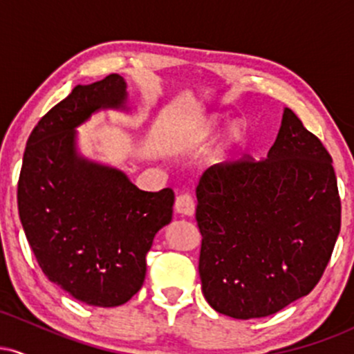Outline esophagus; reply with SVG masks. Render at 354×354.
<instances>
[{"mask_svg": "<svg viewBox=\"0 0 354 354\" xmlns=\"http://www.w3.org/2000/svg\"><path fill=\"white\" fill-rule=\"evenodd\" d=\"M174 211L183 216H193L194 213V200L189 193H183L174 201Z\"/></svg>", "mask_w": 354, "mask_h": 354, "instance_id": "esophagus-1", "label": "esophagus"}]
</instances>
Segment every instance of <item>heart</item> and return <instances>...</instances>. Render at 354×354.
Here are the masks:
<instances>
[{"mask_svg": "<svg viewBox=\"0 0 354 354\" xmlns=\"http://www.w3.org/2000/svg\"><path fill=\"white\" fill-rule=\"evenodd\" d=\"M218 124H219V118H208V120L203 121L200 128L196 129V141H200V143H203V141H208L209 138L214 135V131H216ZM243 136H245V128H243L241 124L231 126L230 131L226 133L225 138L214 146V151H213L214 160H223V158L226 156V153H228L234 145L243 140Z\"/></svg>", "mask_w": 354, "mask_h": 354, "instance_id": "1", "label": "heart"}]
</instances>
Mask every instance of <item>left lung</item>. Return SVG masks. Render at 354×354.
I'll use <instances>...</instances> for the list:
<instances>
[{"label": "left lung", "mask_w": 354, "mask_h": 354, "mask_svg": "<svg viewBox=\"0 0 354 354\" xmlns=\"http://www.w3.org/2000/svg\"><path fill=\"white\" fill-rule=\"evenodd\" d=\"M203 295L218 313L263 318L306 296L341 228L333 160L284 108L268 156L211 166L196 188Z\"/></svg>", "instance_id": "1"}]
</instances>
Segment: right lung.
<instances>
[{"label":"right lung","mask_w":354,"mask_h":354,"mask_svg":"<svg viewBox=\"0 0 354 354\" xmlns=\"http://www.w3.org/2000/svg\"><path fill=\"white\" fill-rule=\"evenodd\" d=\"M126 98L120 75L73 88L35 126L19 173V219L36 261L89 306H120L140 291L154 234L173 218V189L141 191L76 149V128L100 109H124Z\"/></svg>","instance_id":"add662e5"}]
</instances>
